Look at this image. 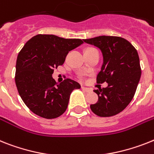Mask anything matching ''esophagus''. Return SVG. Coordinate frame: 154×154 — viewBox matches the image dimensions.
Returning <instances> with one entry per match:
<instances>
[{"mask_svg": "<svg viewBox=\"0 0 154 154\" xmlns=\"http://www.w3.org/2000/svg\"><path fill=\"white\" fill-rule=\"evenodd\" d=\"M81 88H82V90L85 91H86V92H91L92 90H91V88H86V87H81Z\"/></svg>", "mask_w": 154, "mask_h": 154, "instance_id": "esophagus-1", "label": "esophagus"}]
</instances>
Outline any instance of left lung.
I'll return each mask as SVG.
<instances>
[{
  "mask_svg": "<svg viewBox=\"0 0 154 154\" xmlns=\"http://www.w3.org/2000/svg\"><path fill=\"white\" fill-rule=\"evenodd\" d=\"M101 51L103 63L97 76L99 84L108 86L94 90L99 100L90 106L99 117H112L127 107L133 99L141 77L139 58L136 49L125 38L99 36L83 40Z\"/></svg>",
  "mask_w": 154,
  "mask_h": 154,
  "instance_id": "obj_1",
  "label": "left lung"
}]
</instances>
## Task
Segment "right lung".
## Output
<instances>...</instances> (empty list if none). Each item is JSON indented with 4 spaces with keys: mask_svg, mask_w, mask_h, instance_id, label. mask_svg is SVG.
I'll return each instance as SVG.
<instances>
[{
    "mask_svg": "<svg viewBox=\"0 0 154 154\" xmlns=\"http://www.w3.org/2000/svg\"><path fill=\"white\" fill-rule=\"evenodd\" d=\"M83 43L81 39L38 34L23 46L16 61L15 85L23 101L33 113L53 119L66 110L71 92L81 85L71 79L56 83L52 73L64 63L69 51Z\"/></svg>",
    "mask_w": 154,
    "mask_h": 154,
    "instance_id": "add662e5",
    "label": "right lung"
}]
</instances>
